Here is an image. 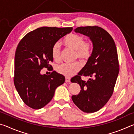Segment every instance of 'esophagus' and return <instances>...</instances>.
<instances>
[{"label": "esophagus", "mask_w": 134, "mask_h": 134, "mask_svg": "<svg viewBox=\"0 0 134 134\" xmlns=\"http://www.w3.org/2000/svg\"><path fill=\"white\" fill-rule=\"evenodd\" d=\"M70 81V79L69 77H65V82L69 83Z\"/></svg>", "instance_id": "1"}]
</instances>
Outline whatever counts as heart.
I'll use <instances>...</instances> for the list:
<instances>
[{
	"instance_id": "heart-1",
	"label": "heart",
	"mask_w": 134,
	"mask_h": 134,
	"mask_svg": "<svg viewBox=\"0 0 134 134\" xmlns=\"http://www.w3.org/2000/svg\"><path fill=\"white\" fill-rule=\"evenodd\" d=\"M63 43L68 48L75 50L76 57L81 60H87L92 55V43L90 41H85L83 36L70 34L64 38ZM51 55L55 62H59L60 61V46L59 43L57 42L53 45L51 49ZM80 69L81 65L78 62L64 63L58 65L57 71L66 77H70L80 71Z\"/></svg>"
}]
</instances>
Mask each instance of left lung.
<instances>
[{"instance_id": "left-lung-1", "label": "left lung", "mask_w": 134, "mask_h": 134, "mask_svg": "<svg viewBox=\"0 0 134 134\" xmlns=\"http://www.w3.org/2000/svg\"><path fill=\"white\" fill-rule=\"evenodd\" d=\"M74 31L89 37L93 51L78 76L71 79V82L81 87L80 93L71 99L83 112H95L106 105L113 93L119 71L116 45L109 34L100 27L81 26ZM81 75L90 79L83 81Z\"/></svg>"}]
</instances>
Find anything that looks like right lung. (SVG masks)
<instances>
[{
	"mask_svg": "<svg viewBox=\"0 0 134 134\" xmlns=\"http://www.w3.org/2000/svg\"><path fill=\"white\" fill-rule=\"evenodd\" d=\"M72 30L71 27H41L27 34L19 42L15 55L14 84L29 107H44L53 99L56 88L64 83L62 74L55 71L49 75L41 74V70L52 67V47Z\"/></svg>",
	"mask_w": 134,
	"mask_h": 134,
	"instance_id": "add662e5",
	"label": "right lung"
}]
</instances>
